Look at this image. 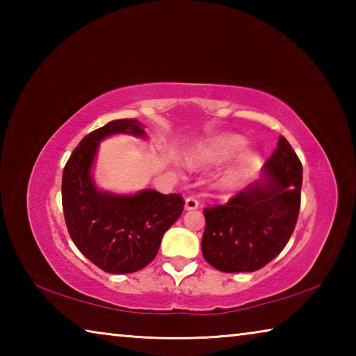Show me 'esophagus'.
Segmentation results:
<instances>
[{
  "instance_id": "1",
  "label": "esophagus",
  "mask_w": 356,
  "mask_h": 356,
  "mask_svg": "<svg viewBox=\"0 0 356 356\" xmlns=\"http://www.w3.org/2000/svg\"><path fill=\"white\" fill-rule=\"evenodd\" d=\"M197 207H200V202H197V200H195V197L188 196L185 200V209L186 210H196Z\"/></svg>"
}]
</instances>
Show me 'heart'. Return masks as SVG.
Segmentation results:
<instances>
[{"mask_svg":"<svg viewBox=\"0 0 356 356\" xmlns=\"http://www.w3.org/2000/svg\"><path fill=\"white\" fill-rule=\"evenodd\" d=\"M248 146V141L243 136L236 134H222L201 141L193 146L186 152V165L191 170H210V168L226 163V161L236 159ZM261 166V156L256 152H246L236 165L227 168L221 176V185L226 188L237 186L245 177H248L252 171Z\"/></svg>","mask_w":356,"mask_h":356,"instance_id":"1","label":"heart"}]
</instances>
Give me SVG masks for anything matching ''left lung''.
I'll use <instances>...</instances> for the list:
<instances>
[{"instance_id":"left-lung-1","label":"left lung","mask_w":356,"mask_h":356,"mask_svg":"<svg viewBox=\"0 0 356 356\" xmlns=\"http://www.w3.org/2000/svg\"><path fill=\"white\" fill-rule=\"evenodd\" d=\"M303 166L280 136L262 177L225 206L204 209L202 256L225 273L256 272L280 254L291 238L300 210Z\"/></svg>"}]
</instances>
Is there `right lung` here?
<instances>
[{"mask_svg": "<svg viewBox=\"0 0 356 356\" xmlns=\"http://www.w3.org/2000/svg\"><path fill=\"white\" fill-rule=\"evenodd\" d=\"M120 134L147 138L140 120H111L83 138L63 172V209L72 240L99 268L118 275L138 272L154 261L161 237L185 204L176 193L116 195L95 185L92 168L100 141Z\"/></svg>", "mask_w": 356, "mask_h": 356, "instance_id": "add662e5", "label": "right lung"}]
</instances>
